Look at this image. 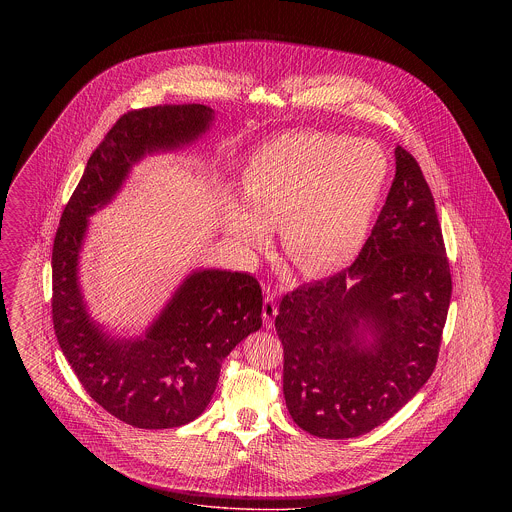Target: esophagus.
Returning <instances> with one entry per match:
<instances>
[{
	"mask_svg": "<svg viewBox=\"0 0 512 512\" xmlns=\"http://www.w3.org/2000/svg\"><path fill=\"white\" fill-rule=\"evenodd\" d=\"M278 315V305H276V299L274 295L267 293L265 295V303H263V320H265V326H272L274 324V317Z\"/></svg>",
	"mask_w": 512,
	"mask_h": 512,
	"instance_id": "obj_1",
	"label": "esophagus"
}]
</instances>
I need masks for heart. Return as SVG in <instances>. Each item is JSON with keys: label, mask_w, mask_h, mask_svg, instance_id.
<instances>
[{"label": "heart", "mask_w": 512, "mask_h": 512, "mask_svg": "<svg viewBox=\"0 0 512 512\" xmlns=\"http://www.w3.org/2000/svg\"><path fill=\"white\" fill-rule=\"evenodd\" d=\"M390 178V161L372 140L328 132H286L245 163V205L224 203V232L247 249L280 226L282 247L305 276L349 265L368 240Z\"/></svg>", "instance_id": "heart-1"}]
</instances>
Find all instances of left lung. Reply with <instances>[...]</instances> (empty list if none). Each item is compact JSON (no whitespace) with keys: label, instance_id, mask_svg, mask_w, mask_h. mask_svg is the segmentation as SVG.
I'll return each mask as SVG.
<instances>
[{"label":"left lung","instance_id":"1","mask_svg":"<svg viewBox=\"0 0 512 512\" xmlns=\"http://www.w3.org/2000/svg\"><path fill=\"white\" fill-rule=\"evenodd\" d=\"M449 299L434 197L397 146L390 194L355 263L280 303L274 326L293 422L347 439L390 420L436 368Z\"/></svg>","mask_w":512,"mask_h":512}]
</instances>
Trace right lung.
<instances>
[{
    "label": "right lung",
    "mask_w": 512,
    "mask_h": 512,
    "mask_svg": "<svg viewBox=\"0 0 512 512\" xmlns=\"http://www.w3.org/2000/svg\"><path fill=\"white\" fill-rule=\"evenodd\" d=\"M207 105H157L122 115L88 159L59 222L53 268V328L76 378L107 413L144 428H178L203 413L230 351L263 326L259 282L220 268L192 270L140 336L111 334L88 311L80 253L90 217L121 192L147 155L192 146L209 132Z\"/></svg>",
    "instance_id": "obj_1"
}]
</instances>
